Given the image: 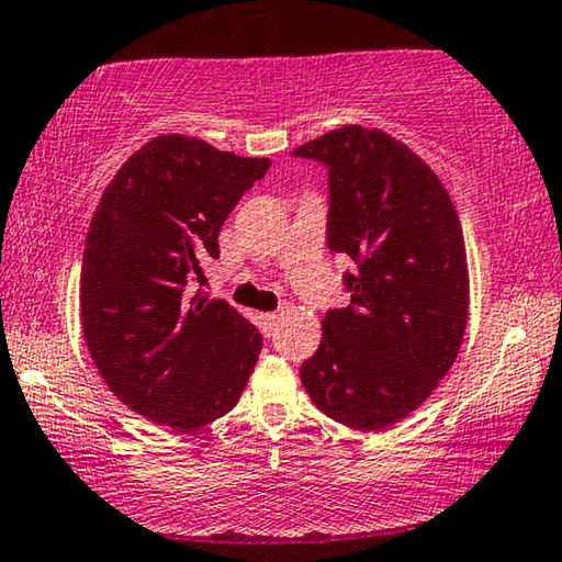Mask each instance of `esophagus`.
Returning <instances> with one entry per match:
<instances>
[{
    "instance_id": "obj_1",
    "label": "esophagus",
    "mask_w": 562,
    "mask_h": 562,
    "mask_svg": "<svg viewBox=\"0 0 562 562\" xmlns=\"http://www.w3.org/2000/svg\"><path fill=\"white\" fill-rule=\"evenodd\" d=\"M260 319H263V329H266V335H271V333H273V327L279 325L281 314H279V312H266V314H260Z\"/></svg>"
}]
</instances>
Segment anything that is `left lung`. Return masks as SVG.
<instances>
[{
	"instance_id": "left-lung-1",
	"label": "left lung",
	"mask_w": 562,
	"mask_h": 562,
	"mask_svg": "<svg viewBox=\"0 0 562 562\" xmlns=\"http://www.w3.org/2000/svg\"><path fill=\"white\" fill-rule=\"evenodd\" d=\"M294 156L329 168L327 245L358 263L350 306L327 312L299 375L329 419L379 432L456 363L471 306L463 227L440 176L379 127L329 130Z\"/></svg>"
}]
</instances>
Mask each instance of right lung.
Wrapping results in <instances>:
<instances>
[{"label": "right lung", "instance_id": "add662e5", "mask_svg": "<svg viewBox=\"0 0 562 562\" xmlns=\"http://www.w3.org/2000/svg\"><path fill=\"white\" fill-rule=\"evenodd\" d=\"M199 137L158 135L106 183L81 263V327L122 404L171 429L233 409L263 337L225 299L187 296L243 191L268 171Z\"/></svg>", "mask_w": 562, "mask_h": 562}]
</instances>
